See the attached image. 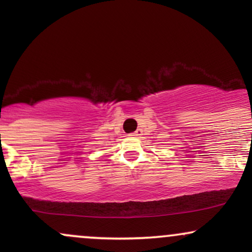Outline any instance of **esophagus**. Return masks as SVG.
I'll use <instances>...</instances> for the list:
<instances>
[{"instance_id": "1", "label": "esophagus", "mask_w": 252, "mask_h": 252, "mask_svg": "<svg viewBox=\"0 0 252 252\" xmlns=\"http://www.w3.org/2000/svg\"><path fill=\"white\" fill-rule=\"evenodd\" d=\"M141 135H142V130L141 129H137L135 132H132V136H135V137H138Z\"/></svg>"}]
</instances>
